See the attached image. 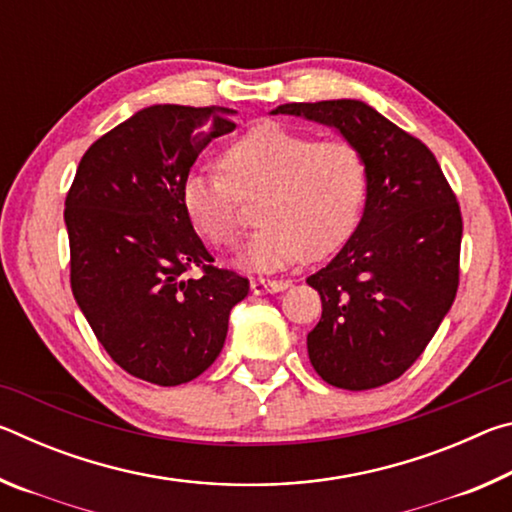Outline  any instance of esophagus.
Returning <instances> with one entry per match:
<instances>
[{"instance_id":"esophagus-1","label":"esophagus","mask_w":512,"mask_h":512,"mask_svg":"<svg viewBox=\"0 0 512 512\" xmlns=\"http://www.w3.org/2000/svg\"><path fill=\"white\" fill-rule=\"evenodd\" d=\"M284 289H289V282L284 280H264V277H255V280H250V291H253L255 296H262V293H277Z\"/></svg>"}]
</instances>
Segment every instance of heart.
<instances>
[{"instance_id": "heart-1", "label": "heart", "mask_w": 512, "mask_h": 512, "mask_svg": "<svg viewBox=\"0 0 512 512\" xmlns=\"http://www.w3.org/2000/svg\"><path fill=\"white\" fill-rule=\"evenodd\" d=\"M223 164L230 176L214 169L187 173L183 205L210 244L232 248L241 237V194L266 192L259 205L264 225L241 255L246 268L280 271L307 255L325 257L357 228L368 171L350 142H316L309 133L262 121L230 144Z\"/></svg>"}]
</instances>
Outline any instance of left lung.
Wrapping results in <instances>:
<instances>
[{"instance_id":"obj_1","label":"left lung","mask_w":512,"mask_h":512,"mask_svg":"<svg viewBox=\"0 0 512 512\" xmlns=\"http://www.w3.org/2000/svg\"><path fill=\"white\" fill-rule=\"evenodd\" d=\"M271 115L334 128L366 160L361 221L332 262L307 277L323 316L307 334L314 370L345 391L411 368L452 309L463 219L433 153L357 99L284 103Z\"/></svg>"}]
</instances>
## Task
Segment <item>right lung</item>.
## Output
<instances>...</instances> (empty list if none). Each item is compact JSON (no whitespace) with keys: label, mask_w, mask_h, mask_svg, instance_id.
Returning <instances> with one entry per match:
<instances>
[{"label":"right lung","mask_w":512,"mask_h":512,"mask_svg":"<svg viewBox=\"0 0 512 512\" xmlns=\"http://www.w3.org/2000/svg\"><path fill=\"white\" fill-rule=\"evenodd\" d=\"M230 108L158 103L99 137L65 201L72 293L94 336L128 375L178 386L212 366L248 280L212 266L183 205V183ZM201 267V278H187Z\"/></svg>","instance_id":"obj_1"}]
</instances>
